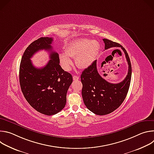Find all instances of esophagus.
Segmentation results:
<instances>
[{"instance_id": "34e87169", "label": "esophagus", "mask_w": 154, "mask_h": 154, "mask_svg": "<svg viewBox=\"0 0 154 154\" xmlns=\"http://www.w3.org/2000/svg\"><path fill=\"white\" fill-rule=\"evenodd\" d=\"M79 79V77L77 76V75H74L73 76V80H77Z\"/></svg>"}]
</instances>
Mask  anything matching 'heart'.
<instances>
[{"instance_id":"b5f03b06","label":"heart","mask_w":154,"mask_h":154,"mask_svg":"<svg viewBox=\"0 0 154 154\" xmlns=\"http://www.w3.org/2000/svg\"><path fill=\"white\" fill-rule=\"evenodd\" d=\"M99 43L94 40L81 39L72 42L68 46L66 54H60V61L63 69L69 71L72 66L71 58H75V64L80 68L91 66L96 60L99 52Z\"/></svg>"}]
</instances>
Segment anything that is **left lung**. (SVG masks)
<instances>
[{
    "mask_svg": "<svg viewBox=\"0 0 154 154\" xmlns=\"http://www.w3.org/2000/svg\"><path fill=\"white\" fill-rule=\"evenodd\" d=\"M103 41L105 50L113 47H119L122 49L128 69L126 77L118 83H109L99 75L96 60L82 72L80 78L84 103L89 110L97 115L111 113L122 104L127 94L131 77V63L125 49L116 42L107 39H103Z\"/></svg>",
    "mask_w": 154,
    "mask_h": 154,
    "instance_id": "8db88e82",
    "label": "left lung"
}]
</instances>
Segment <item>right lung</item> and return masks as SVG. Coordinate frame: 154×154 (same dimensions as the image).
I'll return each instance as SVG.
<instances>
[{"mask_svg":"<svg viewBox=\"0 0 154 154\" xmlns=\"http://www.w3.org/2000/svg\"><path fill=\"white\" fill-rule=\"evenodd\" d=\"M53 38L41 37L26 49L20 61L19 82L26 99L42 114L54 115L64 108L72 77L60 65L59 55L52 51ZM50 51L51 60L41 69L35 68L30 58L41 50Z\"/></svg>","mask_w":154,"mask_h":154,"instance_id":"obj_1","label":"right lung"}]
</instances>
